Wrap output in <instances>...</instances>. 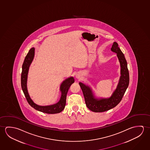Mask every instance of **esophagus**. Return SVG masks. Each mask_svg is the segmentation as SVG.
<instances>
[{
  "label": "esophagus",
  "mask_w": 150,
  "mask_h": 150,
  "mask_svg": "<svg viewBox=\"0 0 150 150\" xmlns=\"http://www.w3.org/2000/svg\"><path fill=\"white\" fill-rule=\"evenodd\" d=\"M81 74H77L76 75V78L78 79L81 78Z\"/></svg>",
  "instance_id": "1"
}]
</instances>
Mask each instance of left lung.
I'll list each match as a JSON object with an SVG mask.
<instances>
[{
	"mask_svg": "<svg viewBox=\"0 0 150 150\" xmlns=\"http://www.w3.org/2000/svg\"><path fill=\"white\" fill-rule=\"evenodd\" d=\"M111 51L117 54L120 65V76L116 88L108 98H98L95 96L90 86L82 82L79 85L83 92L86 105L89 110L95 112L107 111L116 106L121 101L129 83V74L127 62L118 44L114 42Z\"/></svg>",
	"mask_w": 150,
	"mask_h": 150,
	"instance_id": "obj_1",
	"label": "left lung"
}]
</instances>
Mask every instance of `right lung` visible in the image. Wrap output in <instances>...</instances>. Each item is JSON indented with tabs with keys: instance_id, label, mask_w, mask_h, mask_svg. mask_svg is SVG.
Returning <instances> with one entry per match:
<instances>
[{
	"instance_id": "1",
	"label": "right lung",
	"mask_w": 150,
	"mask_h": 150,
	"mask_svg": "<svg viewBox=\"0 0 150 150\" xmlns=\"http://www.w3.org/2000/svg\"><path fill=\"white\" fill-rule=\"evenodd\" d=\"M34 55L35 48L32 47L30 50L28 54L26 55V57L24 59L23 64H22V70L21 78V83L22 91L24 93L28 102L31 107H33L34 109L40 112L50 114L59 113L64 110L66 103L67 92L68 91L70 86L74 82V77L70 76L62 82L60 86L61 96L59 100L57 103L47 106H40L36 104L30 98L27 88L28 75L29 73V68L31 63L33 60Z\"/></svg>"
}]
</instances>
